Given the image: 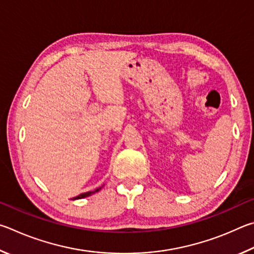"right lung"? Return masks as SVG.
Listing matches in <instances>:
<instances>
[{
    "label": "right lung",
    "mask_w": 254,
    "mask_h": 254,
    "mask_svg": "<svg viewBox=\"0 0 254 254\" xmlns=\"http://www.w3.org/2000/svg\"><path fill=\"white\" fill-rule=\"evenodd\" d=\"M101 190V188H99V189H97V190H91V192L82 193V194H80V195H78V196H75V197H73L72 199H80V198H84V197H87V196H90V195H92V194H95L96 192H98V190Z\"/></svg>",
    "instance_id": "1"
}]
</instances>
